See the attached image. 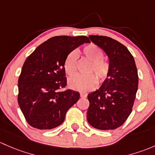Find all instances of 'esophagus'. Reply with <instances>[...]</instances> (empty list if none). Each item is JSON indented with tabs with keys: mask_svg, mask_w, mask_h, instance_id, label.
Returning a JSON list of instances; mask_svg holds the SVG:
<instances>
[{
	"mask_svg": "<svg viewBox=\"0 0 155 155\" xmlns=\"http://www.w3.org/2000/svg\"><path fill=\"white\" fill-rule=\"evenodd\" d=\"M87 96V93H86V92H81V98H86Z\"/></svg>",
	"mask_w": 155,
	"mask_h": 155,
	"instance_id": "34e87169",
	"label": "esophagus"
}]
</instances>
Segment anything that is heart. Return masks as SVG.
Segmentation results:
<instances>
[{
  "instance_id": "b5f03b06",
  "label": "heart",
  "mask_w": 155,
  "mask_h": 155,
  "mask_svg": "<svg viewBox=\"0 0 155 155\" xmlns=\"http://www.w3.org/2000/svg\"><path fill=\"white\" fill-rule=\"evenodd\" d=\"M83 54L88 60L92 61L89 72H94L100 82L107 79L110 70L109 62L103 58V51L95 44L91 43L83 48ZM78 54L76 51H72L67 55L64 62V69L67 74L73 75L77 71ZM97 78L93 74H77L68 80L70 88L78 91H89L96 87Z\"/></svg>"
}]
</instances>
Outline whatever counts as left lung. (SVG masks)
<instances>
[{
	"mask_svg": "<svg viewBox=\"0 0 155 155\" xmlns=\"http://www.w3.org/2000/svg\"><path fill=\"white\" fill-rule=\"evenodd\" d=\"M89 38L107 55L110 70L101 87L87 96V121L95 128L113 130L123 125L132 111L138 88L137 66L122 43L107 36Z\"/></svg>",
	"mask_w": 155,
	"mask_h": 155,
	"instance_id": "obj_1",
	"label": "left lung"
}]
</instances>
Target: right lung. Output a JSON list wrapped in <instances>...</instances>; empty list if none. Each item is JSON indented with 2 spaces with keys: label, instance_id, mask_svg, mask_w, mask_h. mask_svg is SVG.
Returning a JSON list of instances; mask_svg holds the SVG:
<instances>
[{
  "label": "right lung",
  "instance_id": "right-lung-1",
  "mask_svg": "<svg viewBox=\"0 0 155 155\" xmlns=\"http://www.w3.org/2000/svg\"><path fill=\"white\" fill-rule=\"evenodd\" d=\"M85 42H90L85 36H54L26 59L18 78V102L30 126L48 130L60 125L67 110L78 101L79 92L61 91L67 84L64 62Z\"/></svg>",
  "mask_w": 155,
  "mask_h": 155
}]
</instances>
